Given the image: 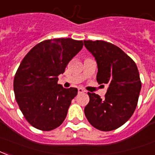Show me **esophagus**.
I'll return each instance as SVG.
<instances>
[{
    "label": "esophagus",
    "instance_id": "esophagus-1",
    "mask_svg": "<svg viewBox=\"0 0 155 155\" xmlns=\"http://www.w3.org/2000/svg\"><path fill=\"white\" fill-rule=\"evenodd\" d=\"M78 92L80 93V94H81V93H84L86 92V91L84 89H82V88H79V89H78Z\"/></svg>",
    "mask_w": 155,
    "mask_h": 155
}]
</instances>
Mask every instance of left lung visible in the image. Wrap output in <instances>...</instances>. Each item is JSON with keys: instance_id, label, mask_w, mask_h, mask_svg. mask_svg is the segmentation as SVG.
Instances as JSON below:
<instances>
[{"instance_id": "8db88e82", "label": "left lung", "mask_w": 155, "mask_h": 155, "mask_svg": "<svg viewBox=\"0 0 155 155\" xmlns=\"http://www.w3.org/2000/svg\"><path fill=\"white\" fill-rule=\"evenodd\" d=\"M84 45L98 65L97 81L107 84L105 98L88 93L89 102L84 114L90 124L104 131L115 130L125 124L135 112L141 89L135 61L113 43L84 40Z\"/></svg>"}]
</instances>
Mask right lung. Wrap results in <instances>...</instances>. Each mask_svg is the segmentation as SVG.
<instances>
[{
	"mask_svg": "<svg viewBox=\"0 0 155 155\" xmlns=\"http://www.w3.org/2000/svg\"><path fill=\"white\" fill-rule=\"evenodd\" d=\"M83 48V41L54 38L34 46L20 63L14 79V92L19 109L32 126L51 130L61 125L76 88L65 89L57 76Z\"/></svg>",
	"mask_w": 155,
	"mask_h": 155,
	"instance_id": "add662e5",
	"label": "right lung"
}]
</instances>
